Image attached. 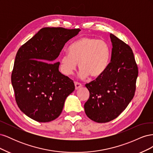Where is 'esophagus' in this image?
I'll return each mask as SVG.
<instances>
[{"label": "esophagus", "mask_w": 153, "mask_h": 153, "mask_svg": "<svg viewBox=\"0 0 153 153\" xmlns=\"http://www.w3.org/2000/svg\"><path fill=\"white\" fill-rule=\"evenodd\" d=\"M75 89H79L80 87H82V84H80V83H78L77 82H75Z\"/></svg>", "instance_id": "34e87169"}]
</instances>
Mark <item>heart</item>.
Returning a JSON list of instances; mask_svg holds the SVG:
<instances>
[{"label":"heart","instance_id":"heart-1","mask_svg":"<svg viewBox=\"0 0 153 153\" xmlns=\"http://www.w3.org/2000/svg\"><path fill=\"white\" fill-rule=\"evenodd\" d=\"M69 54L60 59V69L65 75H71L79 64L80 76L83 79L100 77L107 69L111 50L103 40L84 36L73 43L68 48Z\"/></svg>","mask_w":153,"mask_h":153}]
</instances>
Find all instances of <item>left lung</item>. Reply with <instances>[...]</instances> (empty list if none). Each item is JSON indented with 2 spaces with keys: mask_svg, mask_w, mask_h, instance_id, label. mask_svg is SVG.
<instances>
[{
  "mask_svg": "<svg viewBox=\"0 0 153 153\" xmlns=\"http://www.w3.org/2000/svg\"><path fill=\"white\" fill-rule=\"evenodd\" d=\"M112 56L105 72L86 84L89 98L84 105L87 116L104 123L117 118L133 99L136 89L138 67L128 45L110 34Z\"/></svg>",
  "mask_w": 153,
  "mask_h": 153,
  "instance_id": "left-lung-1",
  "label": "left lung"
}]
</instances>
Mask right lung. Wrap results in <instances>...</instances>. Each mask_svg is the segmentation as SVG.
Instances as JSON below:
<instances>
[{
	"label": "right lung",
	"instance_id": "1",
	"mask_svg": "<svg viewBox=\"0 0 153 153\" xmlns=\"http://www.w3.org/2000/svg\"><path fill=\"white\" fill-rule=\"evenodd\" d=\"M79 29L45 27L18 50L11 74L15 100L22 112L34 121H52L61 114L73 81L59 71L56 59Z\"/></svg>",
	"mask_w": 153,
	"mask_h": 153
}]
</instances>
